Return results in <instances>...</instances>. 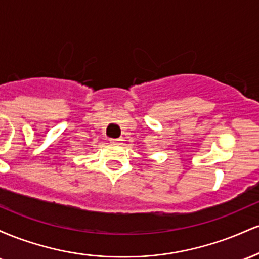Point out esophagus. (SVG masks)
Here are the masks:
<instances>
[{
    "mask_svg": "<svg viewBox=\"0 0 259 259\" xmlns=\"http://www.w3.org/2000/svg\"><path fill=\"white\" fill-rule=\"evenodd\" d=\"M111 141L113 142V144H120L123 140H121V139H111Z\"/></svg>",
    "mask_w": 259,
    "mask_h": 259,
    "instance_id": "34e87169",
    "label": "esophagus"
}]
</instances>
